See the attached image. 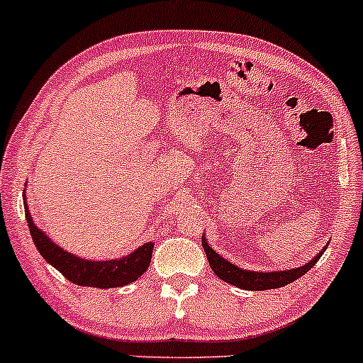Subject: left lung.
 I'll return each mask as SVG.
<instances>
[{
	"instance_id": "8db88e82",
	"label": "left lung",
	"mask_w": 363,
	"mask_h": 363,
	"mask_svg": "<svg viewBox=\"0 0 363 363\" xmlns=\"http://www.w3.org/2000/svg\"><path fill=\"white\" fill-rule=\"evenodd\" d=\"M203 249H205L208 262H210L211 269H213L216 277L220 280L230 283V285L239 286V289L244 290H272V289H281V286L289 285V283L298 280L302 274H306L315 262L319 261V257L323 256V251H320L314 259L311 262H306V264L301 266V268L294 269H285V272H251V269L239 268L237 264H232L230 261L223 259L218 252H215L213 249L208 245L205 237H201Z\"/></svg>"
}]
</instances>
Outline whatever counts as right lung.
I'll list each match as a JSON object with an SVG mask.
<instances>
[{
	"mask_svg": "<svg viewBox=\"0 0 363 363\" xmlns=\"http://www.w3.org/2000/svg\"><path fill=\"white\" fill-rule=\"evenodd\" d=\"M25 196V194H23ZM25 206V218H27L28 230L34 240L37 251L49 264L60 272L62 277L68 278L74 285L95 286V289H116V286L129 285L136 281L148 269L152 261L153 242H145L136 251L119 259L111 261H90L83 257L73 256L65 249L54 244L48 235L32 222L27 205Z\"/></svg>",
	"mask_w": 363,
	"mask_h": 363,
	"instance_id": "obj_1",
	"label": "right lung"
}]
</instances>
